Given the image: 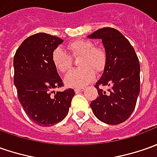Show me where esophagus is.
Segmentation results:
<instances>
[{
	"mask_svg": "<svg viewBox=\"0 0 157 157\" xmlns=\"http://www.w3.org/2000/svg\"><path fill=\"white\" fill-rule=\"evenodd\" d=\"M85 90V89H83V88H80V89H75V92L76 93V94H78V93H80V92H82V91H84Z\"/></svg>",
	"mask_w": 157,
	"mask_h": 157,
	"instance_id": "obj_1",
	"label": "esophagus"
}]
</instances>
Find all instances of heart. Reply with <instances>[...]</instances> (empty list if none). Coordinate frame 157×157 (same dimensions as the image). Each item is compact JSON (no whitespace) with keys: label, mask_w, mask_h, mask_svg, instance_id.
Instances as JSON below:
<instances>
[{"label":"heart","mask_w":157,"mask_h":157,"mask_svg":"<svg viewBox=\"0 0 157 157\" xmlns=\"http://www.w3.org/2000/svg\"><path fill=\"white\" fill-rule=\"evenodd\" d=\"M68 50L74 57L81 56L78 69L71 70L65 76V84L71 88H82L95 78V71L100 73L106 64L105 51L101 48H95L89 40H76L68 45ZM52 62L58 71L65 73L71 67L72 59L62 48H56L52 54Z\"/></svg>","instance_id":"obj_1"}]
</instances>
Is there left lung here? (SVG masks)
<instances>
[{
	"label": "left lung",
	"instance_id": "left-lung-1",
	"mask_svg": "<svg viewBox=\"0 0 157 157\" xmlns=\"http://www.w3.org/2000/svg\"><path fill=\"white\" fill-rule=\"evenodd\" d=\"M88 38L101 39L106 54L103 73L95 85L98 97L90 107L101 122L122 123L131 116L140 93L138 57L130 42L115 29H101ZM100 86H107L108 92L101 90Z\"/></svg>",
	"mask_w": 157,
	"mask_h": 157
}]
</instances>
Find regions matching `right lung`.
Segmentation results:
<instances>
[{
  "label": "right lung",
  "mask_w": 157,
  "mask_h": 157,
  "mask_svg": "<svg viewBox=\"0 0 157 157\" xmlns=\"http://www.w3.org/2000/svg\"><path fill=\"white\" fill-rule=\"evenodd\" d=\"M62 42L59 37L38 33L24 40L14 56V83L20 103L30 119L43 127L62 122L75 95L72 89L50 93L63 85L52 62L53 52Z\"/></svg>",
  "instance_id": "1"
}]
</instances>
